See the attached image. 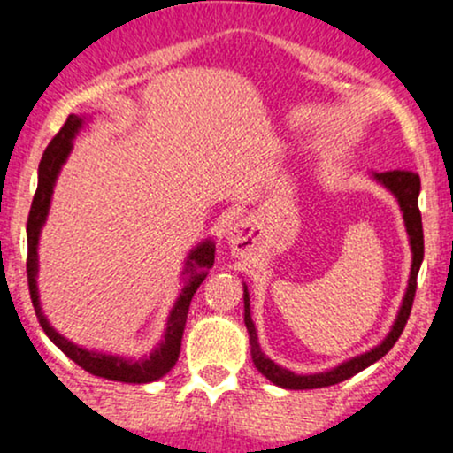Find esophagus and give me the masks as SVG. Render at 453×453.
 <instances>
[{"label": "esophagus", "instance_id": "34e87169", "mask_svg": "<svg viewBox=\"0 0 453 453\" xmlns=\"http://www.w3.org/2000/svg\"><path fill=\"white\" fill-rule=\"evenodd\" d=\"M226 238H227V244H230V251L234 257H242L244 253H249V249H251L253 244L251 230H249V226L244 221L232 223V226L227 227Z\"/></svg>", "mask_w": 453, "mask_h": 453}]
</instances>
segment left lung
Wrapping results in <instances>:
<instances>
[{"label": "left lung", "mask_w": 453, "mask_h": 453, "mask_svg": "<svg viewBox=\"0 0 453 453\" xmlns=\"http://www.w3.org/2000/svg\"><path fill=\"white\" fill-rule=\"evenodd\" d=\"M371 179L377 180L379 185H383L386 189L396 197L400 212H403L404 227H407L409 234V244H411V273H409V283L407 292L403 296V303H400L398 315L394 319L392 327H389L388 336L379 342L377 347H372L371 351H364L360 356H353L349 360L341 362L339 366L330 368V371L315 372V375H298V372L288 371V368L279 366L277 362H273L266 353L262 351L257 342V332L256 324L251 319V300H249V289L247 285L242 283L244 289V326H247L249 332V342H251V357L253 364L268 381H273L274 386L285 388V389H315V388H327L334 386V383L345 381L357 372L368 368L371 364L381 360L386 353L396 345L398 336L403 334L404 326H407L411 306H413L415 298V288H418V273L419 266H422L424 259V230H422V215H419L418 197H419V176L415 173H409V170H392V173H371Z\"/></svg>", "instance_id": "obj_1"}]
</instances>
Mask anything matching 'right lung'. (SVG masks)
<instances>
[{
    "label": "right lung",
    "instance_id": "right-lung-1",
    "mask_svg": "<svg viewBox=\"0 0 453 453\" xmlns=\"http://www.w3.org/2000/svg\"><path fill=\"white\" fill-rule=\"evenodd\" d=\"M89 121V117L85 114H70L64 127L59 129V134L50 140V144L46 147L42 161H40L38 168V189H35L34 202H31L29 219H27V280H29V294L31 303H34L35 315H38L40 326L46 332L50 341L59 347L61 351L70 357L72 362H76L78 366L85 368L87 372L96 377L111 379V381H121V383H150L157 381L164 375H168L170 368L174 366L179 360L180 353V339H183L187 313H189V304L197 288L202 285V280L206 279L209 270L215 264V242L212 238H206L200 244H196L189 251V256L185 259L183 268V289H180L179 298L173 306L168 315V324H165L164 336L157 342L153 351L149 356L142 357H123V356H112V353L104 351H91L85 347L76 345L70 339H65L64 334L55 330L50 326V321L46 319L42 313V306H40V294H38V242H40V232H42L46 217L50 211V200H53L55 183L59 179L61 168L70 157L72 140L78 136L85 123Z\"/></svg>",
    "mask_w": 453,
    "mask_h": 453
}]
</instances>
